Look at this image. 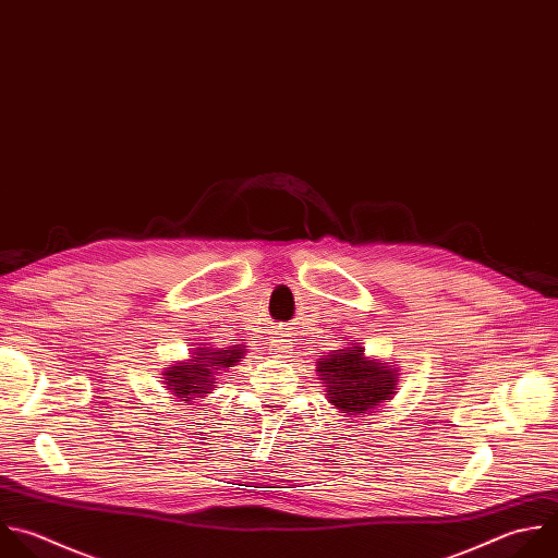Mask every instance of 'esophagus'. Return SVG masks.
<instances>
[{
	"mask_svg": "<svg viewBox=\"0 0 558 558\" xmlns=\"http://www.w3.org/2000/svg\"><path fill=\"white\" fill-rule=\"evenodd\" d=\"M270 353L277 357H288V353H292V344L283 338H277L270 342Z\"/></svg>",
	"mask_w": 558,
	"mask_h": 558,
	"instance_id": "esophagus-1",
	"label": "esophagus"
}]
</instances>
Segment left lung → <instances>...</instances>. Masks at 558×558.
Listing matches in <instances>:
<instances>
[{"label": "left lung", "mask_w": 558, "mask_h": 558, "mask_svg": "<svg viewBox=\"0 0 558 558\" xmlns=\"http://www.w3.org/2000/svg\"><path fill=\"white\" fill-rule=\"evenodd\" d=\"M316 371L325 384L327 401L347 416L371 414L397 392V366L366 357L360 342L320 355Z\"/></svg>", "instance_id": "left-lung-1"}]
</instances>
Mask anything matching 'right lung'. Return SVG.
I'll return each mask as SVG.
<instances>
[{"label": "right lung", "mask_w": 558, "mask_h": 558, "mask_svg": "<svg viewBox=\"0 0 558 558\" xmlns=\"http://www.w3.org/2000/svg\"><path fill=\"white\" fill-rule=\"evenodd\" d=\"M246 355L244 344L216 347V344H198L187 360H179L170 364L161 375L163 388L172 395V399L192 403L194 399L207 397L216 388V375L229 371Z\"/></svg>", "instance_id": "right-lung-1"}]
</instances>
